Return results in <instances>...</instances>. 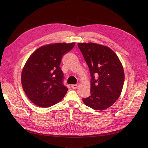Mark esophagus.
<instances>
[{
    "instance_id": "1",
    "label": "esophagus",
    "mask_w": 148,
    "mask_h": 148,
    "mask_svg": "<svg viewBox=\"0 0 148 148\" xmlns=\"http://www.w3.org/2000/svg\"><path fill=\"white\" fill-rule=\"evenodd\" d=\"M79 84H72L71 85V88H72V89H75L77 87L79 86Z\"/></svg>"
}]
</instances>
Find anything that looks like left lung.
<instances>
[{
	"label": "left lung",
	"mask_w": 148,
	"mask_h": 148,
	"mask_svg": "<svg viewBox=\"0 0 148 148\" xmlns=\"http://www.w3.org/2000/svg\"><path fill=\"white\" fill-rule=\"evenodd\" d=\"M78 47L89 68L90 96L84 103L95 110H104L119 97L124 71L121 62L110 48L95 43H79Z\"/></svg>",
	"instance_id": "1"
}]
</instances>
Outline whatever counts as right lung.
<instances>
[{
  "mask_svg": "<svg viewBox=\"0 0 148 148\" xmlns=\"http://www.w3.org/2000/svg\"><path fill=\"white\" fill-rule=\"evenodd\" d=\"M75 43H56L38 49L23 69L22 86L35 105L49 107L63 98L68 88L63 83L64 75L60 68L61 59Z\"/></svg>",
  "mask_w": 148,
  "mask_h": 148,
  "instance_id": "1",
  "label": "right lung"
}]
</instances>
